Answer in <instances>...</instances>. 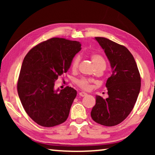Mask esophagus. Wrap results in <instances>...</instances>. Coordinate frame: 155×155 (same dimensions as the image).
Here are the masks:
<instances>
[{
	"mask_svg": "<svg viewBox=\"0 0 155 155\" xmlns=\"http://www.w3.org/2000/svg\"><path fill=\"white\" fill-rule=\"evenodd\" d=\"M79 95L80 97H85V96H87V93H85V92H81L79 93Z\"/></svg>",
	"mask_w": 155,
	"mask_h": 155,
	"instance_id": "esophagus-1",
	"label": "esophagus"
}]
</instances>
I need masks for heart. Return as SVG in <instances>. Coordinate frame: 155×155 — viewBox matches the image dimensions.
Segmentation results:
<instances>
[{
  "label": "heart",
  "instance_id": "heart-1",
  "mask_svg": "<svg viewBox=\"0 0 155 155\" xmlns=\"http://www.w3.org/2000/svg\"><path fill=\"white\" fill-rule=\"evenodd\" d=\"M91 60H92L95 68L98 66H104V68L106 67V62L104 59L103 57L100 56L99 54H93L91 55ZM79 62L80 58L78 56L75 57V58L73 59V63H72V68H73L74 71H75V70L78 68V65H79ZM78 84L80 87L84 89V90H88V89H90V82H89L88 80H87L86 79L80 80L78 82Z\"/></svg>",
  "mask_w": 155,
  "mask_h": 155
}]
</instances>
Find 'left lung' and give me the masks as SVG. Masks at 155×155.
Returning a JSON list of instances; mask_svg holds the SVG:
<instances>
[{
    "instance_id": "8db88e82",
    "label": "left lung",
    "mask_w": 155,
    "mask_h": 155,
    "mask_svg": "<svg viewBox=\"0 0 155 155\" xmlns=\"http://www.w3.org/2000/svg\"><path fill=\"white\" fill-rule=\"evenodd\" d=\"M95 40L104 51L112 74L106 83L109 97L104 99L97 95L91 116L99 124L114 126L126 119L134 107L140 90V75L126 47L104 37H95Z\"/></svg>"
}]
</instances>
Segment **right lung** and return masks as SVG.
Returning a JSON list of instances; mask_svg holds the SVG:
<instances>
[{"mask_svg": "<svg viewBox=\"0 0 155 155\" xmlns=\"http://www.w3.org/2000/svg\"><path fill=\"white\" fill-rule=\"evenodd\" d=\"M81 44L52 38L31 48L25 56L18 82V92L26 113L37 124L53 127L63 124L77 95L71 87H54L58 76L71 68Z\"/></svg>", "mask_w": 155, "mask_h": 155, "instance_id": "1", "label": "right lung"}]
</instances>
